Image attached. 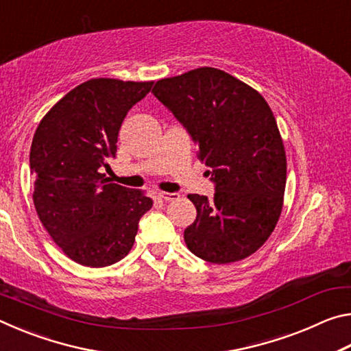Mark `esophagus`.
Returning <instances> with one entry per match:
<instances>
[{
  "label": "esophagus",
  "mask_w": 351,
  "mask_h": 351,
  "mask_svg": "<svg viewBox=\"0 0 351 351\" xmlns=\"http://www.w3.org/2000/svg\"><path fill=\"white\" fill-rule=\"evenodd\" d=\"M181 195L180 193H170V192H159V198H162L164 201H176L180 199Z\"/></svg>",
  "instance_id": "34e87169"
}]
</instances>
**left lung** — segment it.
I'll use <instances>...</instances> for the list:
<instances>
[{
	"label": "left lung",
	"mask_w": 351,
	"mask_h": 351,
	"mask_svg": "<svg viewBox=\"0 0 351 351\" xmlns=\"http://www.w3.org/2000/svg\"><path fill=\"white\" fill-rule=\"evenodd\" d=\"M152 93L187 128L215 182L212 198L187 195L197 207L184 230L190 252L217 265L252 255L280 218L287 186V154L268 102L210 66L158 80Z\"/></svg>",
	"instance_id": "left-lung-1"
}]
</instances>
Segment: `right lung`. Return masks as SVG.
Segmentation results:
<instances>
[{
	"mask_svg": "<svg viewBox=\"0 0 351 351\" xmlns=\"http://www.w3.org/2000/svg\"><path fill=\"white\" fill-rule=\"evenodd\" d=\"M153 82L91 79L41 119L31 145L34 206L47 234L75 263L104 268L132 251L141 217L153 201L144 190L110 182L128 110Z\"/></svg>",
	"mask_w": 351,
	"mask_h": 351,
	"instance_id": "add662e5",
	"label": "right lung"
}]
</instances>
